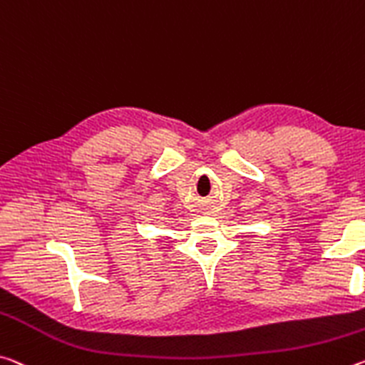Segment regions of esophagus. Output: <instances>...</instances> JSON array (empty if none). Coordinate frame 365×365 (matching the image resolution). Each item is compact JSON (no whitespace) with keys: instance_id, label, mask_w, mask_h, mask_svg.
<instances>
[{"instance_id":"obj_1","label":"esophagus","mask_w":365,"mask_h":365,"mask_svg":"<svg viewBox=\"0 0 365 365\" xmlns=\"http://www.w3.org/2000/svg\"><path fill=\"white\" fill-rule=\"evenodd\" d=\"M198 207H200L201 214H210V211H211V205H210V201H207V200H200Z\"/></svg>"}]
</instances>
